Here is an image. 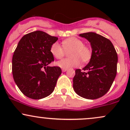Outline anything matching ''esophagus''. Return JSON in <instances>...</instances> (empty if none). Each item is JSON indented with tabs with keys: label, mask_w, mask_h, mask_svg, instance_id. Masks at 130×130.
<instances>
[{
	"label": "esophagus",
	"mask_w": 130,
	"mask_h": 130,
	"mask_svg": "<svg viewBox=\"0 0 130 130\" xmlns=\"http://www.w3.org/2000/svg\"><path fill=\"white\" fill-rule=\"evenodd\" d=\"M67 70V69H66V68H62V71H63V72H65Z\"/></svg>",
	"instance_id": "1"
}]
</instances>
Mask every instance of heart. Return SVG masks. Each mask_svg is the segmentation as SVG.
I'll return each mask as SVG.
<instances>
[{
    "mask_svg": "<svg viewBox=\"0 0 130 130\" xmlns=\"http://www.w3.org/2000/svg\"><path fill=\"white\" fill-rule=\"evenodd\" d=\"M63 45L60 43L54 42L51 46L50 52L56 59H61L64 56L65 51H70V57L63 59L56 62V65L62 68H70L71 67H79L81 63L82 60L86 62L90 60L92 53L89 47L84 46L83 41L75 38L71 37L63 40Z\"/></svg>",
    "mask_w": 130,
    "mask_h": 130,
    "instance_id": "b5f03b06",
    "label": "heart"
}]
</instances>
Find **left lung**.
<instances>
[{"label": "left lung", "mask_w": 130, "mask_h": 130, "mask_svg": "<svg viewBox=\"0 0 130 130\" xmlns=\"http://www.w3.org/2000/svg\"><path fill=\"white\" fill-rule=\"evenodd\" d=\"M90 43V62L83 71L77 69L73 77L74 90L86 99H97L111 88L117 74V54L111 41L95 32L79 34Z\"/></svg>", "instance_id": "obj_1"}]
</instances>
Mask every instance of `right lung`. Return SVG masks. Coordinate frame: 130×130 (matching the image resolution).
Instances as JSON below:
<instances>
[{
	"mask_svg": "<svg viewBox=\"0 0 130 130\" xmlns=\"http://www.w3.org/2000/svg\"><path fill=\"white\" fill-rule=\"evenodd\" d=\"M57 40L37 30L24 35L19 41L13 56L12 73L19 90L27 97L42 99L54 90L62 70L48 65L54 60L50 48Z\"/></svg>",
	"mask_w": 130,
	"mask_h": 130,
	"instance_id": "obj_1",
	"label": "right lung"
}]
</instances>
